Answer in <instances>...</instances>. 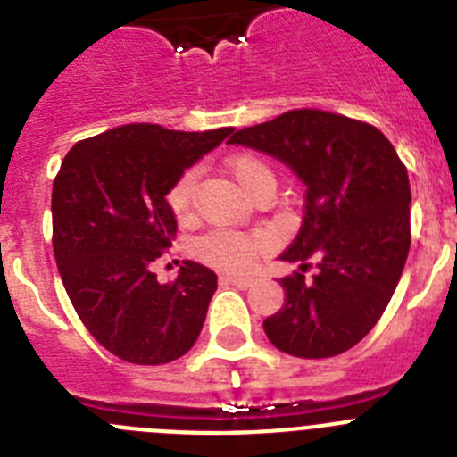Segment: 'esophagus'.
<instances>
[{"label": "esophagus", "mask_w": 457, "mask_h": 457, "mask_svg": "<svg viewBox=\"0 0 457 457\" xmlns=\"http://www.w3.org/2000/svg\"><path fill=\"white\" fill-rule=\"evenodd\" d=\"M226 281V284H233L237 286V288H249V286H253V277H236V274H226V277H221Z\"/></svg>", "instance_id": "1"}]
</instances>
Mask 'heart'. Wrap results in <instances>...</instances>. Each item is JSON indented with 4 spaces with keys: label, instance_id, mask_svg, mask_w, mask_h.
<instances>
[{
    "label": "heart",
    "instance_id": "b5f03b06",
    "mask_svg": "<svg viewBox=\"0 0 457 457\" xmlns=\"http://www.w3.org/2000/svg\"><path fill=\"white\" fill-rule=\"evenodd\" d=\"M226 171L249 196L261 189H274V171L263 157L256 153H236L226 160ZM194 192H196V171L187 169L173 180L167 192V205L173 220L189 224L194 220ZM265 249V236L253 231H215L204 233L194 240V253L221 270H247Z\"/></svg>",
    "mask_w": 457,
    "mask_h": 457
}]
</instances>
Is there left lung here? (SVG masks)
I'll list each match as a JSON object with an SVG mask.
<instances>
[{
  "mask_svg": "<svg viewBox=\"0 0 457 457\" xmlns=\"http://www.w3.org/2000/svg\"><path fill=\"white\" fill-rule=\"evenodd\" d=\"M270 153L306 185L304 221L284 261L286 304L263 329L281 353L327 359L357 345L385 313L410 252V179L375 125L322 109L242 128L228 139ZM311 264L317 274L306 282Z\"/></svg>",
  "mask_w": 457,
  "mask_h": 457,
  "instance_id": "left-lung-1",
  "label": "left lung"
}]
</instances>
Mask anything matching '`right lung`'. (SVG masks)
Masks as SVG:
<instances>
[{"label": "right lung", "mask_w": 457, "mask_h": 457, "mask_svg": "<svg viewBox=\"0 0 457 457\" xmlns=\"http://www.w3.org/2000/svg\"><path fill=\"white\" fill-rule=\"evenodd\" d=\"M231 132L128 123L63 157L52 185L56 268L79 320L123 361L169 364L199 338L217 274L183 261L179 277L160 284L153 263L176 233L169 187Z\"/></svg>", "instance_id": "obj_1"}]
</instances>
